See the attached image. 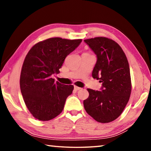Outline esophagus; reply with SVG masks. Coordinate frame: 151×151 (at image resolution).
I'll list each match as a JSON object with an SVG mask.
<instances>
[{"label": "esophagus", "mask_w": 151, "mask_h": 151, "mask_svg": "<svg viewBox=\"0 0 151 151\" xmlns=\"http://www.w3.org/2000/svg\"><path fill=\"white\" fill-rule=\"evenodd\" d=\"M75 89L76 91H79V90H81V88L78 87V86H75Z\"/></svg>", "instance_id": "1"}]
</instances>
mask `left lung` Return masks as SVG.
Returning a JSON list of instances; mask_svg holds the SVG:
<instances>
[{
	"instance_id": "obj_1",
	"label": "left lung",
	"mask_w": 151,
	"mask_h": 151,
	"mask_svg": "<svg viewBox=\"0 0 151 151\" xmlns=\"http://www.w3.org/2000/svg\"><path fill=\"white\" fill-rule=\"evenodd\" d=\"M97 61L92 73L102 83L101 91L87 88L86 112L99 122L108 123L121 115L129 101L132 85L129 62L118 43L106 37L86 39Z\"/></svg>"
}]
</instances>
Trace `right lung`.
I'll return each instance as SVG.
<instances>
[{
    "label": "right lung",
    "instance_id": "obj_1",
    "mask_svg": "<svg viewBox=\"0 0 151 151\" xmlns=\"http://www.w3.org/2000/svg\"><path fill=\"white\" fill-rule=\"evenodd\" d=\"M82 39L50 38L35 44L24 58L20 76V87L24 103L32 115L47 121L62 112L73 85H63L51 76L59 69L67 55Z\"/></svg>",
    "mask_w": 151,
    "mask_h": 151
}]
</instances>
